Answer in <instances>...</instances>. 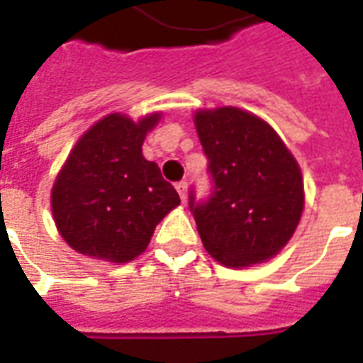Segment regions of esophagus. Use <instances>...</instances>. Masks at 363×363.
Masks as SVG:
<instances>
[{
    "mask_svg": "<svg viewBox=\"0 0 363 363\" xmlns=\"http://www.w3.org/2000/svg\"><path fill=\"white\" fill-rule=\"evenodd\" d=\"M177 192H179V196H181L182 202H186V192H189V184L182 181L177 182Z\"/></svg>",
    "mask_w": 363,
    "mask_h": 363,
    "instance_id": "34e87169",
    "label": "esophagus"
}]
</instances>
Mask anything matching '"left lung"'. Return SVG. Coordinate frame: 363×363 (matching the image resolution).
<instances>
[{"label":"left lung","instance_id":"1","mask_svg":"<svg viewBox=\"0 0 363 363\" xmlns=\"http://www.w3.org/2000/svg\"><path fill=\"white\" fill-rule=\"evenodd\" d=\"M194 126L213 177L208 202L190 196L204 249L228 268L267 262L288 245L303 213L296 157L267 120L237 106L200 108Z\"/></svg>","mask_w":363,"mask_h":363}]
</instances>
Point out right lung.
Segmentation results:
<instances>
[{
    "label": "right lung",
    "instance_id": "right-lung-1",
    "mask_svg": "<svg viewBox=\"0 0 363 363\" xmlns=\"http://www.w3.org/2000/svg\"><path fill=\"white\" fill-rule=\"evenodd\" d=\"M161 112L140 120L112 112L75 142L50 194L60 235L74 251L124 264L140 257L155 225L181 204L157 163L143 157Z\"/></svg>",
    "mask_w": 363,
    "mask_h": 363
}]
</instances>
